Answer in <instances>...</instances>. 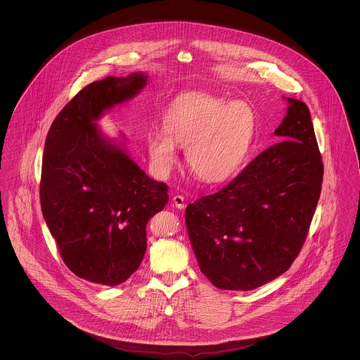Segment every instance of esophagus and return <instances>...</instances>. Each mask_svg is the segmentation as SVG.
Returning <instances> with one entry per match:
<instances>
[{"label": "esophagus", "mask_w": 360, "mask_h": 360, "mask_svg": "<svg viewBox=\"0 0 360 360\" xmlns=\"http://www.w3.org/2000/svg\"><path fill=\"white\" fill-rule=\"evenodd\" d=\"M172 202H173V206L177 207V209H184V206H186L184 197H183V195H174V197L172 198Z\"/></svg>", "instance_id": "obj_1"}]
</instances>
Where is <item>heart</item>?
<instances>
[{
	"label": "heart",
	"instance_id": "b5f03b06",
	"mask_svg": "<svg viewBox=\"0 0 360 360\" xmlns=\"http://www.w3.org/2000/svg\"><path fill=\"white\" fill-rule=\"evenodd\" d=\"M257 130L255 112L245 101L205 93H187L174 100L165 117V130L147 137V151L159 176L177 162V147L186 148L190 170L204 183L233 179L243 167Z\"/></svg>",
	"mask_w": 360,
	"mask_h": 360
}]
</instances>
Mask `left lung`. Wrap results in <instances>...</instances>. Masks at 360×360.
<instances>
[{
    "label": "left lung",
    "instance_id": "left-lung-1",
    "mask_svg": "<svg viewBox=\"0 0 360 360\" xmlns=\"http://www.w3.org/2000/svg\"><path fill=\"white\" fill-rule=\"evenodd\" d=\"M264 150L223 190L186 209L201 271L220 290L250 291L277 278L298 257L321 191L323 162L307 103L285 98Z\"/></svg>",
    "mask_w": 360,
    "mask_h": 360
}]
</instances>
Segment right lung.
Returning a JSON list of instances; mask_svg holds the SVG:
<instances>
[{"label":"right lung","instance_id":"obj_1","mask_svg":"<svg viewBox=\"0 0 360 360\" xmlns=\"http://www.w3.org/2000/svg\"><path fill=\"white\" fill-rule=\"evenodd\" d=\"M148 75L109 76L84 87L52 122L43 156L40 202L65 264L87 281L117 285L140 266L147 223L169 201L127 153L126 137H108L97 122L134 98Z\"/></svg>","mask_w":360,"mask_h":360}]
</instances>
